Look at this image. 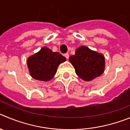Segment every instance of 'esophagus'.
<instances>
[{
  "label": "esophagus",
  "instance_id": "1",
  "mask_svg": "<svg viewBox=\"0 0 130 130\" xmlns=\"http://www.w3.org/2000/svg\"><path fill=\"white\" fill-rule=\"evenodd\" d=\"M64 56H65V57L67 58V59H69V53H65V54H64Z\"/></svg>",
  "mask_w": 130,
  "mask_h": 130
}]
</instances>
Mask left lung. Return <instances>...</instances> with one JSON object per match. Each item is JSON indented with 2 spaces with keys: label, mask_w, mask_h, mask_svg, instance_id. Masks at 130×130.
Instances as JSON below:
<instances>
[{
  "label": "left lung",
  "mask_w": 130,
  "mask_h": 130,
  "mask_svg": "<svg viewBox=\"0 0 130 130\" xmlns=\"http://www.w3.org/2000/svg\"><path fill=\"white\" fill-rule=\"evenodd\" d=\"M69 59L76 74L86 82L92 81L104 72L105 57L86 46L78 47L74 55L71 56Z\"/></svg>",
  "instance_id": "8db88e82"
}]
</instances>
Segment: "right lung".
<instances>
[{
  "label": "right lung",
  "instance_id": "add662e5",
  "mask_svg": "<svg viewBox=\"0 0 130 130\" xmlns=\"http://www.w3.org/2000/svg\"><path fill=\"white\" fill-rule=\"evenodd\" d=\"M65 61L66 58L60 53H54L47 47H43L40 51L29 57L27 63L32 78L48 82L56 74L59 64Z\"/></svg>",
  "mask_w": 130,
  "mask_h": 130
}]
</instances>
